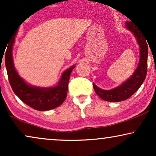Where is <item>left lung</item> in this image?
<instances>
[{
	"label": "left lung",
	"instance_id": "8db88e82",
	"mask_svg": "<svg viewBox=\"0 0 156 156\" xmlns=\"http://www.w3.org/2000/svg\"><path fill=\"white\" fill-rule=\"evenodd\" d=\"M126 27L133 33L138 42L140 48L139 63L133 75L116 88L110 90H104L93 83L94 89L97 94L101 99L107 101L119 102L129 99L140 88L146 76L148 52L146 38L138 27L131 21L126 23Z\"/></svg>",
	"mask_w": 156,
	"mask_h": 156
}]
</instances>
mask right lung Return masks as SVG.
I'll return each mask as SVG.
<instances>
[{
  "instance_id": "1",
  "label": "right lung",
  "mask_w": 156,
  "mask_h": 156,
  "mask_svg": "<svg viewBox=\"0 0 156 156\" xmlns=\"http://www.w3.org/2000/svg\"><path fill=\"white\" fill-rule=\"evenodd\" d=\"M16 34L17 32L12 35L5 56L8 80L12 91L21 101L35 110L48 111L58 107L67 97L70 74L75 66L73 65L63 72L58 84L55 87L44 88L27 84L14 67L12 52Z\"/></svg>"
}]
</instances>
